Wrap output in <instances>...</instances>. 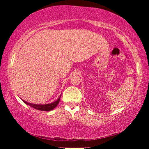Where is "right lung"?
Wrapping results in <instances>:
<instances>
[{
  "label": "right lung",
  "mask_w": 149,
  "mask_h": 149,
  "mask_svg": "<svg viewBox=\"0 0 149 149\" xmlns=\"http://www.w3.org/2000/svg\"><path fill=\"white\" fill-rule=\"evenodd\" d=\"M60 97L61 95L60 96L58 99L54 102L50 103V104H32V103H29L27 102L26 101H24L23 100L24 103H26V104L30 106V107L35 108L36 110H41V111H49V110H53L54 108L56 107V106L58 104L60 99Z\"/></svg>",
  "instance_id": "obj_1"
}]
</instances>
